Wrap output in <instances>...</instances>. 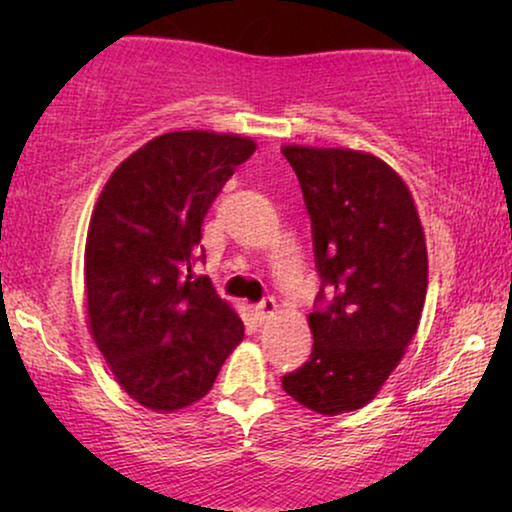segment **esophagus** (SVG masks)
Here are the masks:
<instances>
[{"mask_svg":"<svg viewBox=\"0 0 512 512\" xmlns=\"http://www.w3.org/2000/svg\"><path fill=\"white\" fill-rule=\"evenodd\" d=\"M275 310H277V300L275 298H263L261 303L256 305V314L261 319H268V317H272V314H275Z\"/></svg>","mask_w":512,"mask_h":512,"instance_id":"obj_1","label":"esophagus"}]
</instances>
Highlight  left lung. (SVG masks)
I'll return each instance as SVG.
<instances>
[{"mask_svg":"<svg viewBox=\"0 0 512 512\" xmlns=\"http://www.w3.org/2000/svg\"><path fill=\"white\" fill-rule=\"evenodd\" d=\"M312 221L321 279L310 361L282 377L319 415L375 398L415 338L429 286L422 221L405 181L363 151L284 146Z\"/></svg>","mask_w":512,"mask_h":512,"instance_id":"1","label":"left lung"}]
</instances>
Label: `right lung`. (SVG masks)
<instances>
[{
  "label": "right lung",
  "mask_w": 512,
  "mask_h": 512,
  "mask_svg": "<svg viewBox=\"0 0 512 512\" xmlns=\"http://www.w3.org/2000/svg\"><path fill=\"white\" fill-rule=\"evenodd\" d=\"M256 144L167 132L125 158L102 188L86 240L90 333L139 405L186 408L212 389L244 324L207 277L193 279L202 221Z\"/></svg>",
  "instance_id": "right-lung-1"
}]
</instances>
